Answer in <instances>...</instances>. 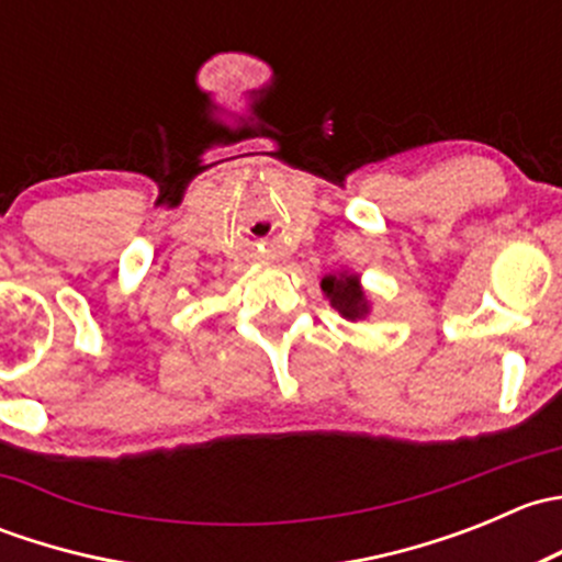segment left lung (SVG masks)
<instances>
[{"mask_svg": "<svg viewBox=\"0 0 562 562\" xmlns=\"http://www.w3.org/2000/svg\"><path fill=\"white\" fill-rule=\"evenodd\" d=\"M321 288L323 293L331 299L334 307H337L345 317H350V321L367 315V299H364V291L359 288V282H356V277H348V274L323 277Z\"/></svg>", "mask_w": 562, "mask_h": 562, "instance_id": "left-lung-1", "label": "left lung"}]
</instances>
